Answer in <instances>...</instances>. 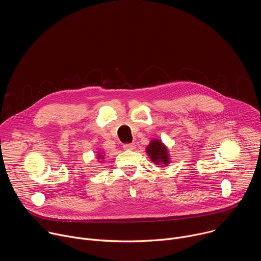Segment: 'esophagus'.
<instances>
[{"instance_id":"34e87169","label":"esophagus","mask_w":261,"mask_h":261,"mask_svg":"<svg viewBox=\"0 0 261 261\" xmlns=\"http://www.w3.org/2000/svg\"><path fill=\"white\" fill-rule=\"evenodd\" d=\"M135 143H125L124 145H123V147L125 148V150H128V151H133L134 148H135Z\"/></svg>"}]
</instances>
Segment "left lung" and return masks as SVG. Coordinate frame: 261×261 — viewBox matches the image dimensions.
Listing matches in <instances>:
<instances>
[{
	"label": "left lung",
	"mask_w": 261,
	"mask_h": 261,
	"mask_svg": "<svg viewBox=\"0 0 261 261\" xmlns=\"http://www.w3.org/2000/svg\"><path fill=\"white\" fill-rule=\"evenodd\" d=\"M146 154L157 165L167 166L170 163V158H169L167 147L159 139L151 140L150 144L146 146Z\"/></svg>",
	"instance_id": "8db88e82"
}]
</instances>
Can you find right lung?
Instances as JSON below:
<instances>
[{"label":"right lung","instance_id":"add662e5","mask_svg":"<svg viewBox=\"0 0 261 261\" xmlns=\"http://www.w3.org/2000/svg\"><path fill=\"white\" fill-rule=\"evenodd\" d=\"M97 158H98L99 160H103V159H104V156L102 155V153H99V154L97 155Z\"/></svg>","mask_w":261,"mask_h":261}]
</instances>
